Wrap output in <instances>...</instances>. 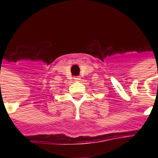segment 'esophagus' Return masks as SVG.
<instances>
[{
	"label": "esophagus",
	"mask_w": 158,
	"mask_h": 158,
	"mask_svg": "<svg viewBox=\"0 0 158 158\" xmlns=\"http://www.w3.org/2000/svg\"><path fill=\"white\" fill-rule=\"evenodd\" d=\"M74 80H75V81H78L81 80V79H80V77H74Z\"/></svg>",
	"instance_id": "esophagus-1"
}]
</instances>
